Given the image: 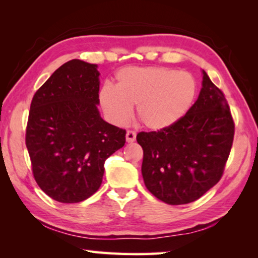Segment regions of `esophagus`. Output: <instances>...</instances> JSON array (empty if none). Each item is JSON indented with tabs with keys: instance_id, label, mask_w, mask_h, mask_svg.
Masks as SVG:
<instances>
[{
	"instance_id": "34e87169",
	"label": "esophagus",
	"mask_w": 258,
	"mask_h": 258,
	"mask_svg": "<svg viewBox=\"0 0 258 258\" xmlns=\"http://www.w3.org/2000/svg\"><path fill=\"white\" fill-rule=\"evenodd\" d=\"M135 139H137V133L133 132V131H127V132H126V141L128 143L134 142Z\"/></svg>"
}]
</instances>
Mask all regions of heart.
<instances>
[{"instance_id": "1", "label": "heart", "mask_w": 258, "mask_h": 258, "mask_svg": "<svg viewBox=\"0 0 258 258\" xmlns=\"http://www.w3.org/2000/svg\"><path fill=\"white\" fill-rule=\"evenodd\" d=\"M197 84L189 73L166 67H131L117 73L115 87L106 84L99 101L112 123L128 120L132 106L147 128L159 131L176 124L189 111Z\"/></svg>"}]
</instances>
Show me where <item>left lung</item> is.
Instances as JSON below:
<instances>
[{
	"label": "left lung",
	"instance_id": "8db88e82",
	"mask_svg": "<svg viewBox=\"0 0 258 258\" xmlns=\"http://www.w3.org/2000/svg\"><path fill=\"white\" fill-rule=\"evenodd\" d=\"M197 101L183 118L157 132H140L147 189L168 205H184L221 180L234 137V123L222 91L203 71Z\"/></svg>",
	"mask_w": 258,
	"mask_h": 258
}]
</instances>
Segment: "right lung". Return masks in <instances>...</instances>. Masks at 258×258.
I'll return each instance as SVG.
<instances>
[{
  "label": "right lung",
  "mask_w": 258,
  "mask_h": 258,
  "mask_svg": "<svg viewBox=\"0 0 258 258\" xmlns=\"http://www.w3.org/2000/svg\"><path fill=\"white\" fill-rule=\"evenodd\" d=\"M98 66L73 59L34 94L26 147L38 186L63 204L91 197L102 183L104 161L125 145L126 131L104 121L98 104Z\"/></svg>",
  "instance_id": "right-lung-1"
}]
</instances>
